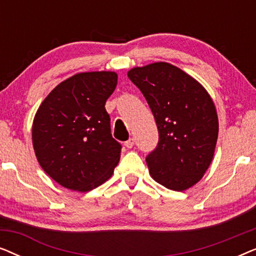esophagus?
Segmentation results:
<instances>
[{"mask_svg": "<svg viewBox=\"0 0 256 256\" xmlns=\"http://www.w3.org/2000/svg\"><path fill=\"white\" fill-rule=\"evenodd\" d=\"M124 146H127V148H132V146H134V138H129L128 141H126L124 142Z\"/></svg>", "mask_w": 256, "mask_h": 256, "instance_id": "1", "label": "esophagus"}]
</instances>
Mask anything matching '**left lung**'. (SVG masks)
I'll list each match as a JSON object with an SVG mask.
<instances>
[{"label":"left lung","mask_w":256,"mask_h":256,"mask_svg":"<svg viewBox=\"0 0 256 256\" xmlns=\"http://www.w3.org/2000/svg\"><path fill=\"white\" fill-rule=\"evenodd\" d=\"M128 78L144 96L158 129V144L146 158L150 176L170 190H188L202 180L214 155L219 122L212 98L169 62L134 68Z\"/></svg>","instance_id":"1"}]
</instances>
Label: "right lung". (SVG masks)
I'll use <instances>...</instances> for the list:
<instances>
[{
	"label": "right lung",
	"mask_w": 256,
	"mask_h": 256,
	"mask_svg": "<svg viewBox=\"0 0 256 256\" xmlns=\"http://www.w3.org/2000/svg\"><path fill=\"white\" fill-rule=\"evenodd\" d=\"M118 74L82 72L48 93L32 124L37 160L59 185L87 192L112 177L121 144L110 134L104 104L114 92Z\"/></svg>",
	"instance_id": "right-lung-1"
}]
</instances>
